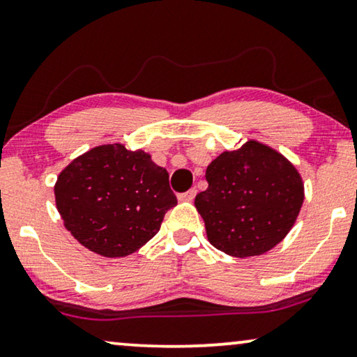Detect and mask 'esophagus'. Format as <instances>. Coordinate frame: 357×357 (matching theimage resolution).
I'll use <instances>...</instances> for the list:
<instances>
[{
	"mask_svg": "<svg viewBox=\"0 0 357 357\" xmlns=\"http://www.w3.org/2000/svg\"><path fill=\"white\" fill-rule=\"evenodd\" d=\"M195 195H197V188H190L188 192L180 193L178 200H180V202H192L193 198H195Z\"/></svg>",
	"mask_w": 357,
	"mask_h": 357,
	"instance_id": "34e87169",
	"label": "esophagus"
}]
</instances>
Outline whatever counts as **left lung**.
Here are the masks:
<instances>
[{
    "instance_id": "obj_1",
    "label": "left lung",
    "mask_w": 357,
    "mask_h": 357,
    "mask_svg": "<svg viewBox=\"0 0 357 357\" xmlns=\"http://www.w3.org/2000/svg\"><path fill=\"white\" fill-rule=\"evenodd\" d=\"M208 188L195 197L208 241L233 257L271 251L303 205L298 170L280 152L257 141L225 151L206 167Z\"/></svg>"
}]
</instances>
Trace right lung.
I'll return each mask as SVG.
<instances>
[{
  "mask_svg": "<svg viewBox=\"0 0 357 357\" xmlns=\"http://www.w3.org/2000/svg\"><path fill=\"white\" fill-rule=\"evenodd\" d=\"M63 225L82 246L105 257L136 252L177 205L169 174L144 151L105 144L73 159L54 187Z\"/></svg>",
  "mask_w": 357,
  "mask_h": 357,
  "instance_id": "add662e5",
  "label": "right lung"
}]
</instances>
